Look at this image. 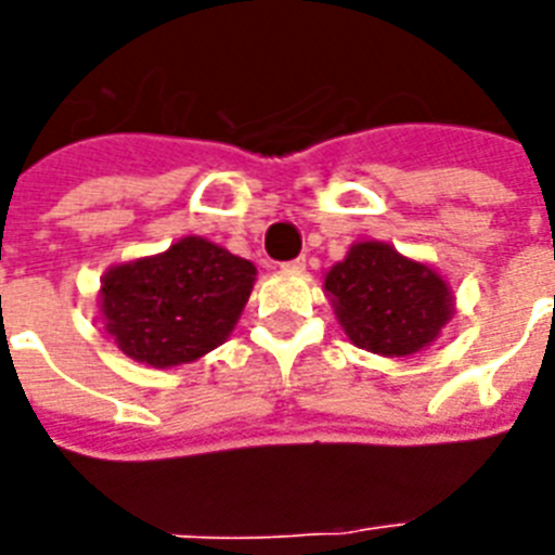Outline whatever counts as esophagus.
<instances>
[{
  "mask_svg": "<svg viewBox=\"0 0 555 555\" xmlns=\"http://www.w3.org/2000/svg\"><path fill=\"white\" fill-rule=\"evenodd\" d=\"M282 270H285V273H302V270H305V259L285 261V264H282Z\"/></svg>",
  "mask_w": 555,
  "mask_h": 555,
  "instance_id": "esophagus-1",
  "label": "esophagus"
}]
</instances>
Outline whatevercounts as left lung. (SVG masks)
<instances>
[{
	"label": "left lung",
	"mask_w": 555,
	"mask_h": 555,
	"mask_svg": "<svg viewBox=\"0 0 555 555\" xmlns=\"http://www.w3.org/2000/svg\"><path fill=\"white\" fill-rule=\"evenodd\" d=\"M325 296L357 348L412 357L455 317V294L438 270L386 242H357L325 273Z\"/></svg>",
	"instance_id": "left-lung-1"
}]
</instances>
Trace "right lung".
<instances>
[{
    "label": "right lung",
    "instance_id": "obj_1",
    "mask_svg": "<svg viewBox=\"0 0 555 555\" xmlns=\"http://www.w3.org/2000/svg\"><path fill=\"white\" fill-rule=\"evenodd\" d=\"M256 285V264L184 235L164 253L112 264L100 279L108 337L152 369L195 363L230 334Z\"/></svg>",
    "mask_w": 555,
    "mask_h": 555
}]
</instances>
